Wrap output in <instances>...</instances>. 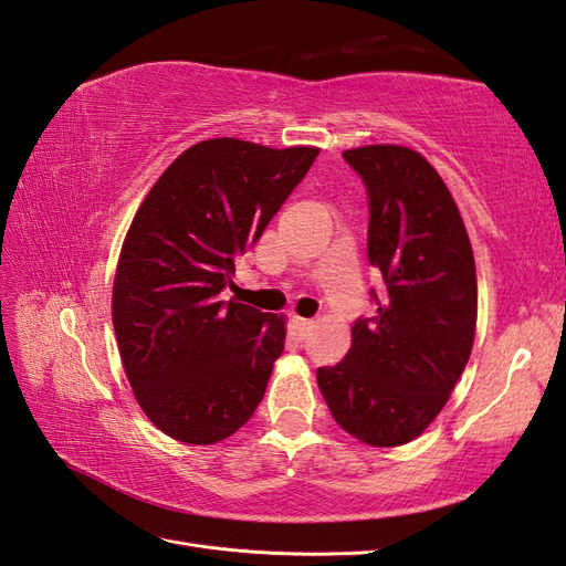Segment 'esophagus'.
Masks as SVG:
<instances>
[{
    "instance_id": "1",
    "label": "esophagus",
    "mask_w": 566,
    "mask_h": 566,
    "mask_svg": "<svg viewBox=\"0 0 566 566\" xmlns=\"http://www.w3.org/2000/svg\"><path fill=\"white\" fill-rule=\"evenodd\" d=\"M294 325H296V331H298V335L301 337H304L308 331H311V327H313V321L311 318H301V315H294Z\"/></svg>"
}]
</instances>
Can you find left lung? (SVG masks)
I'll return each instance as SVG.
<instances>
[{
    "instance_id": "obj_1",
    "label": "left lung",
    "mask_w": 566,
    "mask_h": 566,
    "mask_svg": "<svg viewBox=\"0 0 566 566\" xmlns=\"http://www.w3.org/2000/svg\"><path fill=\"white\" fill-rule=\"evenodd\" d=\"M369 197V262L384 280L376 313L352 327L345 361L321 366L335 422L369 446L417 439L470 359L478 277L468 231L437 170L407 147L349 149Z\"/></svg>"
}]
</instances>
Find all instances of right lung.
Masks as SVG:
<instances>
[{
	"label": "right lung",
	"instance_id": "obj_1",
	"mask_svg": "<svg viewBox=\"0 0 566 566\" xmlns=\"http://www.w3.org/2000/svg\"><path fill=\"white\" fill-rule=\"evenodd\" d=\"M315 156L207 139L182 151L137 209L117 262L113 327L139 407L170 439H227L265 396L284 318L221 292Z\"/></svg>",
	"mask_w": 566,
	"mask_h": 566
}]
</instances>
